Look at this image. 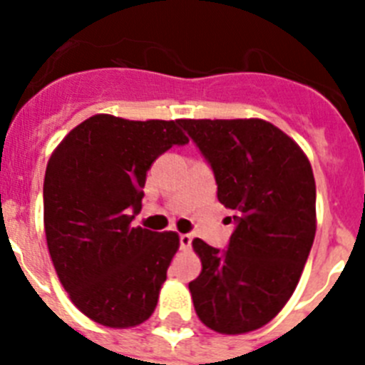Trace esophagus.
Returning a JSON list of instances; mask_svg holds the SVG:
<instances>
[{"instance_id":"1","label":"esophagus","mask_w":365,"mask_h":365,"mask_svg":"<svg viewBox=\"0 0 365 365\" xmlns=\"http://www.w3.org/2000/svg\"><path fill=\"white\" fill-rule=\"evenodd\" d=\"M179 247H180V250H188V248L192 247V235L179 234Z\"/></svg>"}]
</instances>
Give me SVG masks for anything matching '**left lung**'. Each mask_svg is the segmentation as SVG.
Wrapping results in <instances>:
<instances>
[{"mask_svg": "<svg viewBox=\"0 0 365 365\" xmlns=\"http://www.w3.org/2000/svg\"><path fill=\"white\" fill-rule=\"evenodd\" d=\"M234 210L227 250L193 240L202 270L190 282L206 327L243 334L269 324L294 292L316 234V185L298 144L261 118L179 120Z\"/></svg>", "mask_w": 365, "mask_h": 365, "instance_id": "8db88e82", "label": "left lung"}]
</instances>
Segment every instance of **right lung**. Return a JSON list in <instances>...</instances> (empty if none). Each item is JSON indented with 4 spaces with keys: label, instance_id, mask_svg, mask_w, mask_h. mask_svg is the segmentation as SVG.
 I'll return each instance as SVG.
<instances>
[{
    "label": "right lung",
    "instance_id": "right-lung-1",
    "mask_svg": "<svg viewBox=\"0 0 365 365\" xmlns=\"http://www.w3.org/2000/svg\"><path fill=\"white\" fill-rule=\"evenodd\" d=\"M179 120L95 115L51 155L43 180L47 248L71 302L93 322L125 329L155 311L175 232L131 228L155 159L188 137Z\"/></svg>",
    "mask_w": 365,
    "mask_h": 365
}]
</instances>
